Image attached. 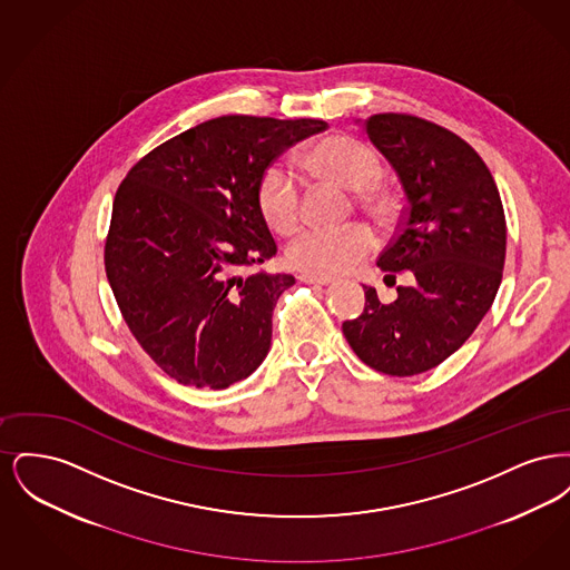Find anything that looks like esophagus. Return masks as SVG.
<instances>
[{
	"mask_svg": "<svg viewBox=\"0 0 570 570\" xmlns=\"http://www.w3.org/2000/svg\"><path fill=\"white\" fill-rule=\"evenodd\" d=\"M298 279L305 282V284H316V286H328V284H333L331 277H325V275H309V273H303Z\"/></svg>",
	"mask_w": 570,
	"mask_h": 570,
	"instance_id": "34e87169",
	"label": "esophagus"
}]
</instances>
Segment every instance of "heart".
<instances>
[{"label": "heart", "instance_id": "obj_1", "mask_svg": "<svg viewBox=\"0 0 570 570\" xmlns=\"http://www.w3.org/2000/svg\"><path fill=\"white\" fill-rule=\"evenodd\" d=\"M303 166L309 175L344 190L356 191L363 207L384 216L389 194L379 184V154L351 135H328L314 142ZM258 207L275 233H291L301 217V198L293 177L282 166H269L258 181ZM376 247L374 233L354 224L342 230L309 228L298 233L286 249L288 263L309 275H340L356 269Z\"/></svg>", "mask_w": 570, "mask_h": 570}]
</instances>
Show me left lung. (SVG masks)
Returning a JSON list of instances; mask_svg holds the SVG:
<instances>
[{"instance_id":"1","label":"left lung","mask_w":570,"mask_h":570,"mask_svg":"<svg viewBox=\"0 0 570 570\" xmlns=\"http://www.w3.org/2000/svg\"><path fill=\"white\" fill-rule=\"evenodd\" d=\"M358 124L406 196L402 226L379 267L393 279L410 272L414 282L386 305L363 286L365 309L342 331L372 370L414 376L460 351L488 314L507 256L504 209L488 166L460 136L400 112Z\"/></svg>"}]
</instances>
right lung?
I'll return each mask as SVG.
<instances>
[{"instance_id":"obj_1","label":"right lung","mask_w":570,"mask_h":570,"mask_svg":"<svg viewBox=\"0 0 570 570\" xmlns=\"http://www.w3.org/2000/svg\"><path fill=\"white\" fill-rule=\"evenodd\" d=\"M323 119L224 115L149 151L112 203L105 265L136 342L170 379L226 389L272 348L273 307L291 273L242 269L277 254L258 181Z\"/></svg>"}]
</instances>
